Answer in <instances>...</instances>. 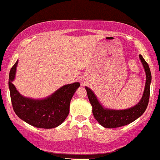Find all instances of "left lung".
<instances>
[{
    "instance_id": "obj_1",
    "label": "left lung",
    "mask_w": 160,
    "mask_h": 160,
    "mask_svg": "<svg viewBox=\"0 0 160 160\" xmlns=\"http://www.w3.org/2000/svg\"><path fill=\"white\" fill-rule=\"evenodd\" d=\"M139 58L142 62L146 73V83H145L142 98L140 102L134 107L129 109L120 110V111L105 109L99 103L93 92L89 88L86 87L88 98L92 107V113L94 117L104 127L113 128L121 127L131 123L133 121L137 120L139 117H141L147 109L150 98L151 73H150L149 65L144 59L143 56L140 55Z\"/></svg>"
}]
</instances>
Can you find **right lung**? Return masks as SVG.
I'll return each mask as SVG.
<instances>
[{
    "label": "right lung",
    "mask_w": 160,
    "mask_h": 160,
    "mask_svg": "<svg viewBox=\"0 0 160 160\" xmlns=\"http://www.w3.org/2000/svg\"><path fill=\"white\" fill-rule=\"evenodd\" d=\"M18 61L9 74V88L12 108L20 119L37 128H56L65 121L69 113L70 102L79 82L68 84L58 89L49 98L34 100L23 97L12 84Z\"/></svg>",
    "instance_id": "right-lung-1"
}]
</instances>
